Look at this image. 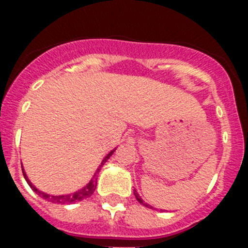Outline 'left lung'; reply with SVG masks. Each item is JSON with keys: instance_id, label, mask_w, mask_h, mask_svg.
<instances>
[{"instance_id": "1", "label": "left lung", "mask_w": 248, "mask_h": 248, "mask_svg": "<svg viewBox=\"0 0 248 248\" xmlns=\"http://www.w3.org/2000/svg\"><path fill=\"white\" fill-rule=\"evenodd\" d=\"M134 194H135V198H136V200H138V202H139V203L144 204V206H145V207H151V206H149V204L144 203V201L141 200V198H140V196H139V194H138V192H136L135 189H134Z\"/></svg>"}]
</instances>
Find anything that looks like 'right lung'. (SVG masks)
Instances as JSON below:
<instances>
[{"label": "right lung", "instance_id": "right-lung-1", "mask_svg": "<svg viewBox=\"0 0 248 248\" xmlns=\"http://www.w3.org/2000/svg\"><path fill=\"white\" fill-rule=\"evenodd\" d=\"M112 151L110 153H109L107 157H105L104 159H103V162H101L100 167L97 169V171L95 172V176H93V180H91L89 183V184L86 185L85 188L81 189V190H78V192L73 193V194H68V196H48V194H45V193H42L41 190H38V189L36 188V186H33L32 184H31V181L28 180V177H27V175L24 173V170H23V175H24L25 180H27V183L29 184V186L34 190V192L38 194V196H41L42 198H45V200L50 201V202H54V203H60V204H67V203H75V202H78V201H82V200H86V198H89V197L93 196V193L95 192V189H96V180H97V172L100 171V169L103 167V165H104L105 162H107V159L110 157V155H113Z\"/></svg>", "mask_w": 248, "mask_h": 248}]
</instances>
